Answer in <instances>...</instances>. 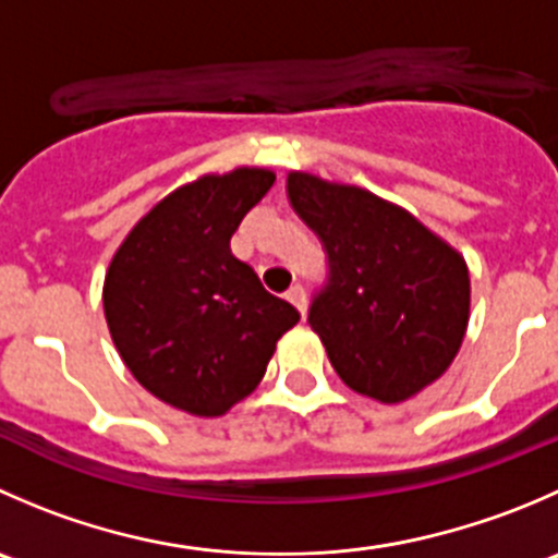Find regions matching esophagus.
<instances>
[{"instance_id":"34e87169","label":"esophagus","mask_w":558,"mask_h":558,"mask_svg":"<svg viewBox=\"0 0 558 558\" xmlns=\"http://www.w3.org/2000/svg\"><path fill=\"white\" fill-rule=\"evenodd\" d=\"M286 300L291 302V305L296 307V311L302 313V316H305V307H307V296H305V289H302L300 283L296 286H291L289 291H286Z\"/></svg>"}]
</instances>
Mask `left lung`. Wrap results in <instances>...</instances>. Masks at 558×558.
<instances>
[{"instance_id":"obj_1","label":"left lung","mask_w":558,"mask_h":558,"mask_svg":"<svg viewBox=\"0 0 558 558\" xmlns=\"http://www.w3.org/2000/svg\"><path fill=\"white\" fill-rule=\"evenodd\" d=\"M286 193L327 253V283L313 294L307 324L335 373L381 403L434 384L466 335L461 253L362 187L294 171Z\"/></svg>"}]
</instances>
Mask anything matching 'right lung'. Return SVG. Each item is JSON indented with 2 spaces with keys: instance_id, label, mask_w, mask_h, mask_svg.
Returning <instances> with one entry per match:
<instances>
[{
  "instance_id": "right-lung-1",
  "label": "right lung",
  "mask_w": 558,
  "mask_h": 558,
  "mask_svg": "<svg viewBox=\"0 0 558 558\" xmlns=\"http://www.w3.org/2000/svg\"><path fill=\"white\" fill-rule=\"evenodd\" d=\"M275 185L267 169L202 177L149 209L108 267L113 345L155 398L220 416L264 378L300 313L231 253L242 218Z\"/></svg>"
}]
</instances>
